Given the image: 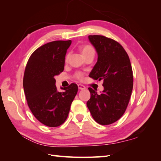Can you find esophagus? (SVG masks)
<instances>
[{
    "label": "esophagus",
    "instance_id": "obj_1",
    "mask_svg": "<svg viewBox=\"0 0 161 161\" xmlns=\"http://www.w3.org/2000/svg\"><path fill=\"white\" fill-rule=\"evenodd\" d=\"M78 89H79V90H85V86H84L83 85H81V84H78Z\"/></svg>",
    "mask_w": 161,
    "mask_h": 161
}]
</instances>
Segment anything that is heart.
<instances>
[{"label": "heart", "instance_id": "b5f03b06", "mask_svg": "<svg viewBox=\"0 0 161 161\" xmlns=\"http://www.w3.org/2000/svg\"><path fill=\"white\" fill-rule=\"evenodd\" d=\"M80 51L82 56H83L84 58L89 55H94L95 54V49L90 45H83L80 47ZM69 58V53H68L66 56L65 60H68ZM76 77L78 79H82L83 78V74L81 73L78 72L76 74Z\"/></svg>", "mask_w": 161, "mask_h": 161}]
</instances>
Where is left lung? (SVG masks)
<instances>
[{
  "label": "left lung",
  "instance_id": "8db88e82",
  "mask_svg": "<svg viewBox=\"0 0 161 161\" xmlns=\"http://www.w3.org/2000/svg\"><path fill=\"white\" fill-rule=\"evenodd\" d=\"M88 38L98 54L90 77L103 80L104 90L98 94L89 87L91 97L87 106L96 123L107 125L125 112L133 89V72L129 56L119 42L100 35H90Z\"/></svg>",
  "mask_w": 161,
  "mask_h": 161
}]
</instances>
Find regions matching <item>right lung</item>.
<instances>
[{
	"label": "right lung",
	"instance_id": "add662e5",
	"mask_svg": "<svg viewBox=\"0 0 161 161\" xmlns=\"http://www.w3.org/2000/svg\"><path fill=\"white\" fill-rule=\"evenodd\" d=\"M71 41L48 42L32 53L25 70L23 88L27 105L38 121L46 126L62 125L68 116L78 92L76 84L57 90L55 76L64 70L65 58Z\"/></svg>",
	"mask_w": 161,
	"mask_h": 161
}]
</instances>
